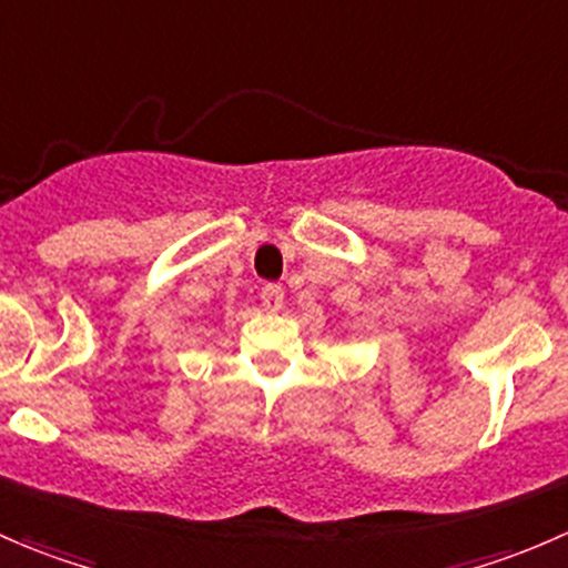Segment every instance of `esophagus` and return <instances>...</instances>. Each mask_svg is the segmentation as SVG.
<instances>
[{
	"label": "esophagus",
	"mask_w": 568,
	"mask_h": 568,
	"mask_svg": "<svg viewBox=\"0 0 568 568\" xmlns=\"http://www.w3.org/2000/svg\"><path fill=\"white\" fill-rule=\"evenodd\" d=\"M261 300H263V307H266L268 313H277V311H283V302H285V288H283V285H277V283H268V285H263V291H261Z\"/></svg>",
	"instance_id": "obj_1"
}]
</instances>
